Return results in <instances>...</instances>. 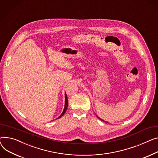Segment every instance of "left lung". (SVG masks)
I'll use <instances>...</instances> for the list:
<instances>
[{
  "instance_id": "obj_1",
  "label": "left lung",
  "mask_w": 158,
  "mask_h": 158,
  "mask_svg": "<svg viewBox=\"0 0 158 158\" xmlns=\"http://www.w3.org/2000/svg\"><path fill=\"white\" fill-rule=\"evenodd\" d=\"M97 118H98V116H97ZM99 119H100V120H102V121H103V120H102V119H100V118H99Z\"/></svg>"
}]
</instances>
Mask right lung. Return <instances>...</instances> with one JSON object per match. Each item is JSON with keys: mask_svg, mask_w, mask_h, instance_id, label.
<instances>
[{"mask_svg": "<svg viewBox=\"0 0 158 158\" xmlns=\"http://www.w3.org/2000/svg\"><path fill=\"white\" fill-rule=\"evenodd\" d=\"M65 107H64V111H63V112L61 113V114L60 115V116H59L57 119L61 118V116H63V115H64V114H65V112H66V110H67V107H68V99H67V96L66 93L65 94Z\"/></svg>", "mask_w": 158, "mask_h": 158, "instance_id": "obj_1", "label": "right lung"}]
</instances>
